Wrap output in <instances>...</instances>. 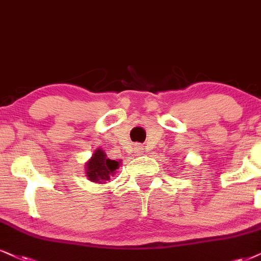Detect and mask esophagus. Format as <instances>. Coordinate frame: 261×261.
Wrapping results in <instances>:
<instances>
[{"label":"esophagus","mask_w":261,"mask_h":261,"mask_svg":"<svg viewBox=\"0 0 261 261\" xmlns=\"http://www.w3.org/2000/svg\"><path fill=\"white\" fill-rule=\"evenodd\" d=\"M136 152H137V155H143V152H144V151H143V147H141V146H138L137 149H136Z\"/></svg>","instance_id":"1"}]
</instances>
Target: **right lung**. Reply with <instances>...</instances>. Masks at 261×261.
Returning <instances> with one entry per match:
<instances>
[{
  "label": "right lung",
  "instance_id": "add662e5",
  "mask_svg": "<svg viewBox=\"0 0 261 261\" xmlns=\"http://www.w3.org/2000/svg\"><path fill=\"white\" fill-rule=\"evenodd\" d=\"M120 163L115 160L108 159L101 149H96L91 160L86 163V175L93 182H104L110 180L115 175L116 169H118Z\"/></svg>",
  "mask_w": 261,
  "mask_h": 261
}]
</instances>
